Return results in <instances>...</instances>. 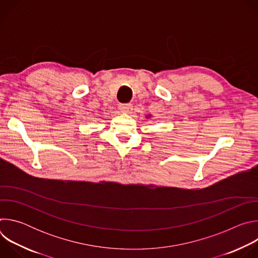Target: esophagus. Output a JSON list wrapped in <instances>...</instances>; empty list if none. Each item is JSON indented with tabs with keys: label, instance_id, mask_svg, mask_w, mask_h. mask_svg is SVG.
<instances>
[{
	"label": "esophagus",
	"instance_id": "obj_1",
	"mask_svg": "<svg viewBox=\"0 0 258 258\" xmlns=\"http://www.w3.org/2000/svg\"><path fill=\"white\" fill-rule=\"evenodd\" d=\"M119 109L124 113H130L133 110V105L132 104H120Z\"/></svg>",
	"mask_w": 258,
	"mask_h": 258
}]
</instances>
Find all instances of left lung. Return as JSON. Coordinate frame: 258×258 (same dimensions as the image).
<instances>
[{"label":"left lung","mask_w":258,"mask_h":258,"mask_svg":"<svg viewBox=\"0 0 258 258\" xmlns=\"http://www.w3.org/2000/svg\"><path fill=\"white\" fill-rule=\"evenodd\" d=\"M150 116H151V114H149V115H148V116H147V117H150Z\"/></svg>","instance_id":"8db88e82"}]
</instances>
